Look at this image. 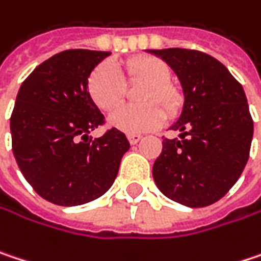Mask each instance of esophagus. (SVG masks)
<instances>
[{"instance_id":"1","label":"esophagus","mask_w":261,"mask_h":261,"mask_svg":"<svg viewBox=\"0 0 261 261\" xmlns=\"http://www.w3.org/2000/svg\"><path fill=\"white\" fill-rule=\"evenodd\" d=\"M127 139H128V142H130L131 145H136V143H139V142H140L142 136H140V134H128V136H127Z\"/></svg>"}]
</instances>
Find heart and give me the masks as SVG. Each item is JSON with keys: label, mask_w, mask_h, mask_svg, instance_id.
Wrapping results in <instances>:
<instances>
[{"label": "heart", "mask_w": 261, "mask_h": 261, "mask_svg": "<svg viewBox=\"0 0 261 261\" xmlns=\"http://www.w3.org/2000/svg\"><path fill=\"white\" fill-rule=\"evenodd\" d=\"M125 74L130 82H146L140 97L146 105L116 109L109 116L110 127L128 134L145 133L158 128L166 121V112L169 115L178 112L182 97L169 82L170 68L164 61L155 57L133 58L125 64ZM88 92L95 106L101 110H112L122 103L125 82L113 62H103L91 73Z\"/></svg>", "instance_id": "obj_1"}]
</instances>
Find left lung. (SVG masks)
Listing matches in <instances>:
<instances>
[{
	"label": "left lung",
	"mask_w": 261,
	"mask_h": 261,
	"mask_svg": "<svg viewBox=\"0 0 261 261\" xmlns=\"http://www.w3.org/2000/svg\"><path fill=\"white\" fill-rule=\"evenodd\" d=\"M178 76L184 106L164 139L152 176L170 200L209 206L236 184L248 161L254 124L242 85L214 57L191 49H151Z\"/></svg>",
	"instance_id": "obj_1"
}]
</instances>
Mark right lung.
<instances>
[{"label": "right lung", "mask_w": 261, "mask_h": 261, "mask_svg": "<svg viewBox=\"0 0 261 261\" xmlns=\"http://www.w3.org/2000/svg\"><path fill=\"white\" fill-rule=\"evenodd\" d=\"M110 52L70 49L36 67L23 81L10 118L22 175L44 200L77 206L101 197L130 149L124 133H89L105 116L88 92V77Z\"/></svg>", "instance_id": "1"}]
</instances>
